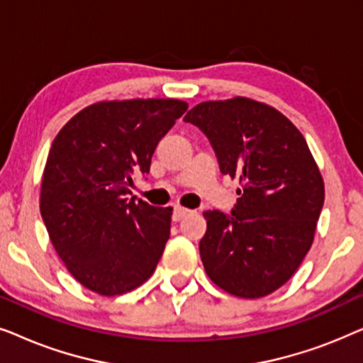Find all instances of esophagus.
Returning <instances> with one entry per match:
<instances>
[{"label": "esophagus", "mask_w": 363, "mask_h": 363, "mask_svg": "<svg viewBox=\"0 0 363 363\" xmlns=\"http://www.w3.org/2000/svg\"><path fill=\"white\" fill-rule=\"evenodd\" d=\"M188 215H190V210H186V208H182V206L173 208V221H180Z\"/></svg>", "instance_id": "obj_1"}]
</instances>
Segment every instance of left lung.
Segmentation results:
<instances>
[{
	"mask_svg": "<svg viewBox=\"0 0 363 363\" xmlns=\"http://www.w3.org/2000/svg\"><path fill=\"white\" fill-rule=\"evenodd\" d=\"M183 121L205 133L220 172L241 185L231 213H205L206 274L233 296L271 294L311 250L324 205V180L306 138L276 108L246 97L201 102Z\"/></svg>",
	"mask_w": 363,
	"mask_h": 363,
	"instance_id": "obj_1",
	"label": "left lung"
}]
</instances>
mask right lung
<instances>
[{
	"label": "right lung",
	"mask_w": 363,
	"mask_h": 363,
	"mask_svg": "<svg viewBox=\"0 0 363 363\" xmlns=\"http://www.w3.org/2000/svg\"><path fill=\"white\" fill-rule=\"evenodd\" d=\"M188 108L177 99L99 102L54 138L41 183V216L54 250L101 296L135 289L153 274L170 238L172 208L130 198L133 175Z\"/></svg>",
	"instance_id": "obj_1"
}]
</instances>
